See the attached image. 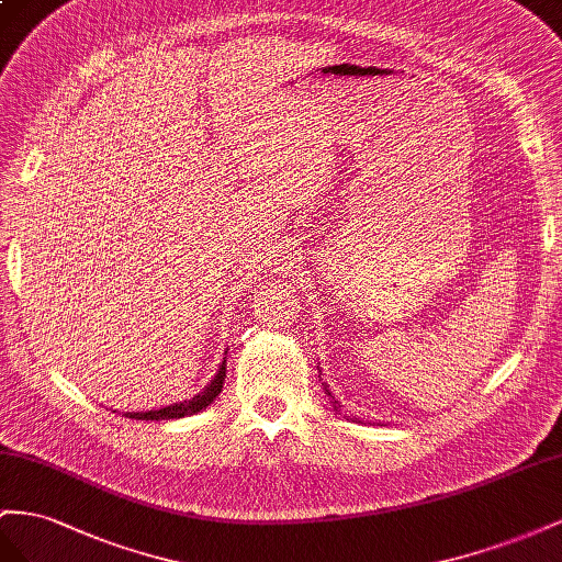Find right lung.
<instances>
[{"instance_id":"1","label":"right lung","mask_w":562,"mask_h":562,"mask_svg":"<svg viewBox=\"0 0 562 562\" xmlns=\"http://www.w3.org/2000/svg\"><path fill=\"white\" fill-rule=\"evenodd\" d=\"M223 381H226V360H223L218 374L214 376V381L206 386L200 395H195L192 400H186V403H179V405H171V407H165V409H155V412H130L126 416L130 419H181V416H190L195 414L200 409H204L206 405H212L216 395L221 393L223 389Z\"/></svg>"}]
</instances>
